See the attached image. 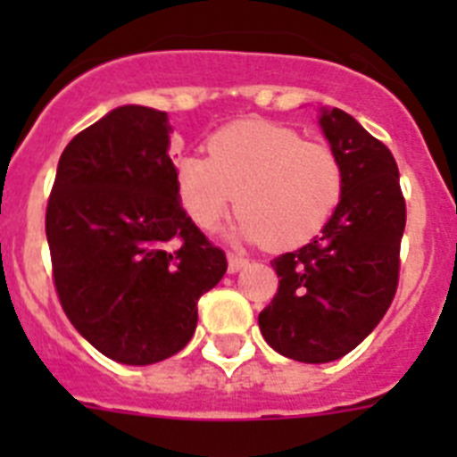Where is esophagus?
Wrapping results in <instances>:
<instances>
[{
	"instance_id": "1",
	"label": "esophagus",
	"mask_w": 457,
	"mask_h": 457,
	"mask_svg": "<svg viewBox=\"0 0 457 457\" xmlns=\"http://www.w3.org/2000/svg\"><path fill=\"white\" fill-rule=\"evenodd\" d=\"M249 263V258H245L242 253H228V272H237L245 265Z\"/></svg>"
}]
</instances>
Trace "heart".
I'll return each mask as SVG.
<instances>
[{
	"instance_id": "1",
	"label": "heart",
	"mask_w": 457,
	"mask_h": 457,
	"mask_svg": "<svg viewBox=\"0 0 457 457\" xmlns=\"http://www.w3.org/2000/svg\"><path fill=\"white\" fill-rule=\"evenodd\" d=\"M205 151L183 155L173 169L180 205L205 231L237 196L240 236L290 249L316 237L338 208L343 164L325 141L270 120H237L210 135Z\"/></svg>"
}]
</instances>
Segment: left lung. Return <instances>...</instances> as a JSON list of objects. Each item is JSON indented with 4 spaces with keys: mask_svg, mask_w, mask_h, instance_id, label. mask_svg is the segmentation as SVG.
Returning a JSON list of instances; mask_svg holds the SVG:
<instances>
[{
    "mask_svg": "<svg viewBox=\"0 0 457 457\" xmlns=\"http://www.w3.org/2000/svg\"><path fill=\"white\" fill-rule=\"evenodd\" d=\"M343 164V194L322 233L272 261L278 288L258 313L270 348L304 364L354 350L394 302L405 196L389 148L343 109L320 116Z\"/></svg>",
    "mask_w": 457,
    "mask_h": 457,
    "instance_id": "1",
    "label": "left lung"
}]
</instances>
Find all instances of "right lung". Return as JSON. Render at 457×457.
I'll return each instance as SVG.
<instances>
[{"label": "right lung", "mask_w": 457, "mask_h": 457, "mask_svg": "<svg viewBox=\"0 0 457 457\" xmlns=\"http://www.w3.org/2000/svg\"><path fill=\"white\" fill-rule=\"evenodd\" d=\"M167 151V112L125 104L72 137L47 199L63 313L120 364L180 353L196 329V302L228 268L180 205Z\"/></svg>", "instance_id": "1"}]
</instances>
